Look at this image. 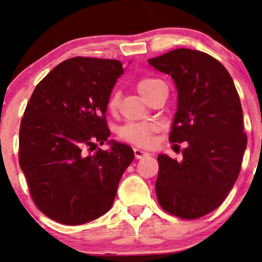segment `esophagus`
Listing matches in <instances>:
<instances>
[{
  "label": "esophagus",
  "instance_id": "1",
  "mask_svg": "<svg viewBox=\"0 0 262 262\" xmlns=\"http://www.w3.org/2000/svg\"><path fill=\"white\" fill-rule=\"evenodd\" d=\"M134 155L137 159H143L145 158V156H149L150 154L148 151H144V150H141L139 148H134Z\"/></svg>",
  "mask_w": 262,
  "mask_h": 262
}]
</instances>
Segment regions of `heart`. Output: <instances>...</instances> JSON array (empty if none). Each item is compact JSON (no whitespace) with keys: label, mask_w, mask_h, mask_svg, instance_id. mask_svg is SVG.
I'll use <instances>...</instances> for the list:
<instances>
[{"label":"heart","mask_w":262,"mask_h":262,"mask_svg":"<svg viewBox=\"0 0 262 262\" xmlns=\"http://www.w3.org/2000/svg\"><path fill=\"white\" fill-rule=\"evenodd\" d=\"M162 81L154 77H141L137 82V90L144 98H148L158 86L162 85ZM119 104L118 92H113L107 101V108L111 113H114ZM158 130V127L152 123H128L121 128L119 135L123 140L138 146H149L152 143V134Z\"/></svg>","instance_id":"obj_1"}]
</instances>
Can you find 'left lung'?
Listing matches in <instances>:
<instances>
[{"label": "left lung", "instance_id": "obj_1", "mask_svg": "<svg viewBox=\"0 0 262 262\" xmlns=\"http://www.w3.org/2000/svg\"><path fill=\"white\" fill-rule=\"evenodd\" d=\"M148 61L177 89L169 140L187 141L181 161L158 156L156 197L170 214L201 218L223 203L239 176L248 143L239 95L227 69L203 52L180 48Z\"/></svg>", "mask_w": 262, "mask_h": 262}]
</instances>
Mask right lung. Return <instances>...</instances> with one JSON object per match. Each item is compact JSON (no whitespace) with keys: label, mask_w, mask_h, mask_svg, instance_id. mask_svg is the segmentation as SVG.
I'll use <instances>...</instances> for the list:
<instances>
[{"label":"right lung","mask_w":262,"mask_h":262,"mask_svg":"<svg viewBox=\"0 0 262 262\" xmlns=\"http://www.w3.org/2000/svg\"><path fill=\"white\" fill-rule=\"evenodd\" d=\"M124 73L118 60L77 56L60 62L33 91L19 128V166L47 217L80 225L107 213L134 159L125 144L87 156L108 141L107 101Z\"/></svg>","instance_id":"1"}]
</instances>
